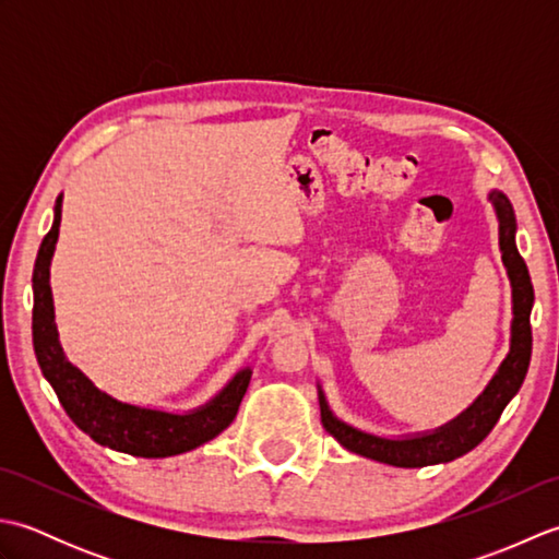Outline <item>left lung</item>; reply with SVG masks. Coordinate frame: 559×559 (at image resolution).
<instances>
[{
  "label": "left lung",
  "instance_id": "1",
  "mask_svg": "<svg viewBox=\"0 0 559 559\" xmlns=\"http://www.w3.org/2000/svg\"><path fill=\"white\" fill-rule=\"evenodd\" d=\"M490 201L497 211V221H500V249L502 261L512 281V302H514V319H512V348L500 370L492 377L488 389L476 403L461 413L456 420L439 427L435 432L408 437V439H386L377 435H367L362 430H355L348 423L338 420L334 413L329 411L324 391L319 389V408H322V425L324 430L338 439V444L346 447L353 454H360L367 459L389 463V466L399 468H420L432 466V463H447L454 461L463 454H468L473 447H478L485 437L490 435L492 427L500 420L507 403L514 399L516 391L524 384V377L528 372L531 362V307H533V283L528 276L526 261L516 249V218L514 209L502 192H490Z\"/></svg>",
  "mask_w": 559,
  "mask_h": 559
}]
</instances>
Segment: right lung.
I'll use <instances>...</instances> for the list:
<instances>
[{
	"label": "right lung",
	"mask_w": 559,
	"mask_h": 559,
	"mask_svg": "<svg viewBox=\"0 0 559 559\" xmlns=\"http://www.w3.org/2000/svg\"><path fill=\"white\" fill-rule=\"evenodd\" d=\"M59 221H62V197L57 199L55 223L45 235L33 269V348L45 379L52 384L69 418L93 442L141 459L185 454V451H192L218 437L235 420L249 377H252L249 370L237 372L233 382L206 406L177 415L117 401L67 360L62 346H59L50 290V261L59 235Z\"/></svg>",
	"instance_id": "right-lung-1"
}]
</instances>
